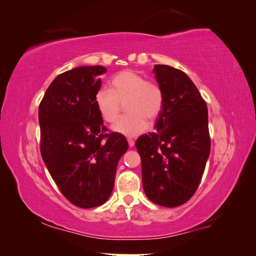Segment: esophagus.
<instances>
[{
  "label": "esophagus",
  "mask_w": 256,
  "mask_h": 256,
  "mask_svg": "<svg viewBox=\"0 0 256 256\" xmlns=\"http://www.w3.org/2000/svg\"><path fill=\"white\" fill-rule=\"evenodd\" d=\"M128 144H129L130 147H132V146L134 145V140H132V138H128Z\"/></svg>",
  "instance_id": "1"
}]
</instances>
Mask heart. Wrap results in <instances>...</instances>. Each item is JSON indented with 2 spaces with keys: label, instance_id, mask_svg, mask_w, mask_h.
Segmentation results:
<instances>
[{
  "label": "heart",
  "instance_id": "1",
  "mask_svg": "<svg viewBox=\"0 0 256 256\" xmlns=\"http://www.w3.org/2000/svg\"><path fill=\"white\" fill-rule=\"evenodd\" d=\"M125 104L127 114L112 126L113 131L126 136H136L146 130L148 122L160 115L164 104V92L160 85L147 80L143 74L132 70L116 74L110 81V88H99L94 102L102 118L113 122L118 118L120 102Z\"/></svg>",
  "mask_w": 256,
  "mask_h": 256
}]
</instances>
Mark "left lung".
Here are the masks:
<instances>
[{
	"label": "left lung",
	"instance_id": "8db88e82",
	"mask_svg": "<svg viewBox=\"0 0 256 256\" xmlns=\"http://www.w3.org/2000/svg\"><path fill=\"white\" fill-rule=\"evenodd\" d=\"M152 72L164 92L154 129L136 142L142 160V182L152 203L177 207L193 196L210 152L205 100L184 72L154 65Z\"/></svg>",
	"mask_w": 256,
	"mask_h": 256
}]
</instances>
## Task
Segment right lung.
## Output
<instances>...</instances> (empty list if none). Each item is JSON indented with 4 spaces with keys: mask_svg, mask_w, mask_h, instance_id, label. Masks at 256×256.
<instances>
[{
    "mask_svg": "<svg viewBox=\"0 0 256 256\" xmlns=\"http://www.w3.org/2000/svg\"><path fill=\"white\" fill-rule=\"evenodd\" d=\"M102 66H82L58 74L38 109L40 152L60 191L81 208L102 205L111 196L125 136L104 125L94 102Z\"/></svg>",
    "mask_w": 256,
    "mask_h": 256,
    "instance_id": "add662e5",
    "label": "right lung"
}]
</instances>
